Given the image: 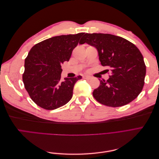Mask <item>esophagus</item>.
Here are the masks:
<instances>
[{"label": "esophagus", "mask_w": 159, "mask_h": 159, "mask_svg": "<svg viewBox=\"0 0 159 159\" xmlns=\"http://www.w3.org/2000/svg\"><path fill=\"white\" fill-rule=\"evenodd\" d=\"M83 78L84 79H87V80H90L91 78V76H89V75H84L83 76Z\"/></svg>", "instance_id": "34e87169"}]
</instances>
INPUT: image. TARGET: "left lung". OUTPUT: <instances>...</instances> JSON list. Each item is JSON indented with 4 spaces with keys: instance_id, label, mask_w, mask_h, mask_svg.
<instances>
[{
    "instance_id": "8db88e82",
    "label": "left lung",
    "mask_w": 159,
    "mask_h": 159,
    "mask_svg": "<svg viewBox=\"0 0 159 159\" xmlns=\"http://www.w3.org/2000/svg\"><path fill=\"white\" fill-rule=\"evenodd\" d=\"M87 43L98 50L103 66L111 75L101 80L93 90L94 98L109 107H121L131 102L141 92L145 84L146 66L137 47L125 38L109 34L86 33L81 44Z\"/></svg>"
}]
</instances>
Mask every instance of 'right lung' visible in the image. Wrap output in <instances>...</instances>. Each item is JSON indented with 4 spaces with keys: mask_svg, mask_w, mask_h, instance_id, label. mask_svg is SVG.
<instances>
[{
    "mask_svg": "<svg viewBox=\"0 0 159 159\" xmlns=\"http://www.w3.org/2000/svg\"><path fill=\"white\" fill-rule=\"evenodd\" d=\"M85 33L54 36L34 46L25 61L22 80L32 101L47 110L59 108L73 95L75 78L61 80V64L68 61L73 50L81 42Z\"/></svg>",
    "mask_w": 159,
    "mask_h": 159,
    "instance_id": "obj_1",
    "label": "right lung"
}]
</instances>
